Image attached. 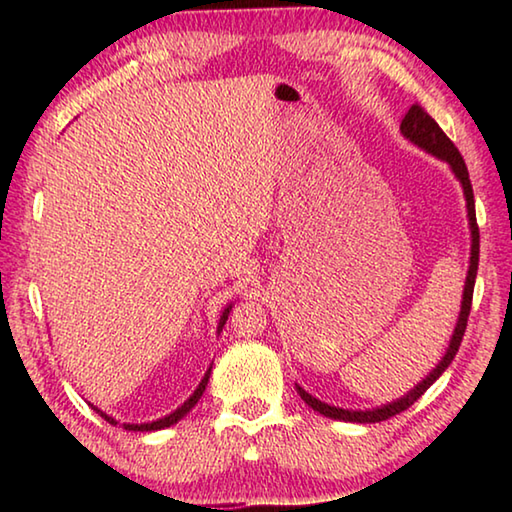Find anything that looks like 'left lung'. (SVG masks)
Segmentation results:
<instances>
[{
	"instance_id": "obj_1",
	"label": "left lung",
	"mask_w": 512,
	"mask_h": 512,
	"mask_svg": "<svg viewBox=\"0 0 512 512\" xmlns=\"http://www.w3.org/2000/svg\"><path fill=\"white\" fill-rule=\"evenodd\" d=\"M400 131L406 137V140L413 142L415 146H420L422 151L431 153L433 158L443 160L449 164V169L456 176L458 183L463 187V196H465V207H467V223H470V268H467V277H465V287H463V300H461V311H458V320H456V327H454V334L452 339H449L447 345V352L445 357L438 361V366L433 368L427 377L422 381H418L409 393L402 395L400 400H393L388 404H381L375 406V409H341V406H334V404H327V402H320L318 397H314L311 393H307L305 388L300 384H296V391L298 395L305 400V404H309L311 409L318 411L320 415H325V418H332V420H343V422H359V424H368V422H381V420H388L393 418V415L402 413L409 409L413 402H418L420 397L427 393V388L436 381L443 372L449 368V363L454 361L456 352H458V345L463 341V334H465V327H467V316H470V307H472V293H474V280H476V268H479V228H476V212H474V192H472V183H470V173H467L465 167V160L463 155L458 153V149L454 146V142L449 140V137L443 133V128H440L436 121L429 117V112L424 110L418 103H413L406 112L402 124H400Z\"/></svg>"
}]
</instances>
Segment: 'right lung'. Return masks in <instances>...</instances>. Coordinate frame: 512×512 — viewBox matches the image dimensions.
<instances>
[{"mask_svg": "<svg viewBox=\"0 0 512 512\" xmlns=\"http://www.w3.org/2000/svg\"><path fill=\"white\" fill-rule=\"evenodd\" d=\"M230 309H232V302L228 307L223 309V314H221V318H219V325H216V334H221V329H223V325H225V320H228V314H230ZM210 372H212V366L207 368V372L203 375V379H201V384L196 386V391L187 397V400L178 406L176 411H171L169 415H164V418H158V420H153V422H140V424H135V422H124V424H119L115 418H112V415H108V413H103L101 409H97V406H92L94 411H97L103 420H106L108 424H119V427H124L126 431H158V429H167V427H171V424H176L178 420H183L185 415L194 409V406L198 404V400H201L203 397V391H205V386H207V381H210Z\"/></svg>", "mask_w": 512, "mask_h": 512, "instance_id": "1", "label": "right lung"}]
</instances>
